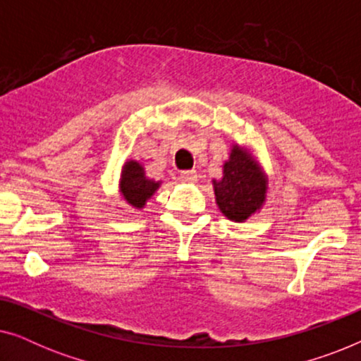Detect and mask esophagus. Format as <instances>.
<instances>
[{
    "label": "esophagus",
    "instance_id": "obj_1",
    "mask_svg": "<svg viewBox=\"0 0 361 361\" xmlns=\"http://www.w3.org/2000/svg\"><path fill=\"white\" fill-rule=\"evenodd\" d=\"M180 179L184 182H189V184H192V182L197 180V171H182L180 172Z\"/></svg>",
    "mask_w": 361,
    "mask_h": 361
}]
</instances>
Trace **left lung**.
Wrapping results in <instances>:
<instances>
[{"instance_id":"1","label":"left lung","mask_w":361,"mask_h":361,"mask_svg":"<svg viewBox=\"0 0 361 361\" xmlns=\"http://www.w3.org/2000/svg\"><path fill=\"white\" fill-rule=\"evenodd\" d=\"M215 197L221 214L233 221H245L263 205L266 185L255 162L233 147L224 166V179L215 182Z\"/></svg>"}]
</instances>
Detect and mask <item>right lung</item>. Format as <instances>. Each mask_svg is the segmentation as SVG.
I'll use <instances>...</instances> for the list:
<instances>
[{
	"instance_id": "add662e5",
	"label": "right lung",
	"mask_w": 361,
	"mask_h": 361,
	"mask_svg": "<svg viewBox=\"0 0 361 361\" xmlns=\"http://www.w3.org/2000/svg\"><path fill=\"white\" fill-rule=\"evenodd\" d=\"M159 187V182H154L145 177V169L140 162L128 161L121 176V192L128 204L141 209L146 200L154 194Z\"/></svg>"
}]
</instances>
